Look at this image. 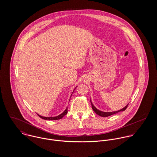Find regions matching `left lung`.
Wrapping results in <instances>:
<instances>
[{
  "label": "left lung",
  "instance_id": "left-lung-1",
  "mask_svg": "<svg viewBox=\"0 0 157 157\" xmlns=\"http://www.w3.org/2000/svg\"><path fill=\"white\" fill-rule=\"evenodd\" d=\"M90 103H91L92 108L93 111L95 112L97 115H98L99 116L103 117H109V116H110V115L115 114V113H118V112L125 111V109L127 108V107H128V104H129V103H128L125 107H124V108H122L121 109L118 110V111H113V112H103V111H101L98 110L97 108H96L94 106V105H93V103H92V101H91V99H90Z\"/></svg>",
  "mask_w": 157,
  "mask_h": 157
}]
</instances>
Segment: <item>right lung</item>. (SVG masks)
<instances>
[{"label": "right lung", "mask_w": 157, "mask_h": 157, "mask_svg": "<svg viewBox=\"0 0 157 157\" xmlns=\"http://www.w3.org/2000/svg\"><path fill=\"white\" fill-rule=\"evenodd\" d=\"M76 87H77V86H76ZM74 89V90H75ZM74 90H73V92H72V93L74 92ZM72 94L71 95H71H72ZM67 113V109L63 111V112H62L61 114H60V115H57V116H56V117H43V116H41V115H39L38 113H37V115L40 117V118H42V119H44V120H60V119H61V118H62Z\"/></svg>", "instance_id": "add662e5"}]
</instances>
